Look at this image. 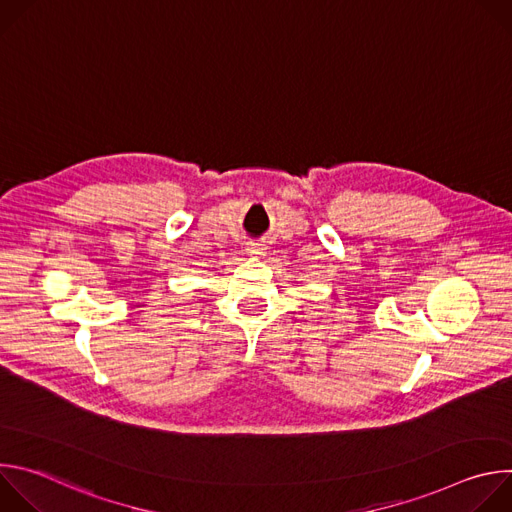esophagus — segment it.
<instances>
[{"instance_id": "esophagus-1", "label": "esophagus", "mask_w": 512, "mask_h": 512, "mask_svg": "<svg viewBox=\"0 0 512 512\" xmlns=\"http://www.w3.org/2000/svg\"><path fill=\"white\" fill-rule=\"evenodd\" d=\"M263 251H265V247L261 243H249L247 245V255H251V257H261Z\"/></svg>"}]
</instances>
